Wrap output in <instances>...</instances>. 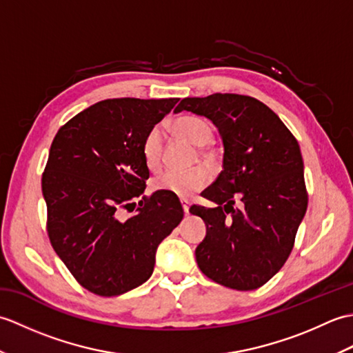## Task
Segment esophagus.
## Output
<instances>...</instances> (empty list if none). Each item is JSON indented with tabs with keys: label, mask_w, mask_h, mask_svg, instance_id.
<instances>
[{
	"label": "esophagus",
	"mask_w": 353,
	"mask_h": 353,
	"mask_svg": "<svg viewBox=\"0 0 353 353\" xmlns=\"http://www.w3.org/2000/svg\"><path fill=\"white\" fill-rule=\"evenodd\" d=\"M181 203H182V208H183V212L185 214H190V201L186 200V199H182Z\"/></svg>",
	"instance_id": "34e87169"
}]
</instances>
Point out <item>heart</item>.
<instances>
[{"label":"heart","instance_id":"b5f03b06","mask_svg":"<svg viewBox=\"0 0 353 353\" xmlns=\"http://www.w3.org/2000/svg\"><path fill=\"white\" fill-rule=\"evenodd\" d=\"M172 129L179 137L190 141L196 147H205L212 139V129L205 119L194 115L177 118ZM142 159L150 171H159L162 167V132L159 127L150 130L141 145ZM211 181V174L205 167H196L188 171H167L153 181L156 191L170 192L177 197H188L192 192L203 190Z\"/></svg>","mask_w":353,"mask_h":353}]
</instances>
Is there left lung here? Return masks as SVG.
Instances as JSON below:
<instances>
[{
    "instance_id": "8db88e82",
    "label": "left lung",
    "mask_w": 353,
    "mask_h": 353,
    "mask_svg": "<svg viewBox=\"0 0 353 353\" xmlns=\"http://www.w3.org/2000/svg\"><path fill=\"white\" fill-rule=\"evenodd\" d=\"M211 119L223 139V171L201 192L215 208L191 206L206 224L196 249L209 279L256 290L279 272L308 206L301 147L274 112L256 99L212 94L183 99L174 112ZM241 208H234V200Z\"/></svg>"
}]
</instances>
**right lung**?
<instances>
[{"label":"right lung","mask_w":353,"mask_h":353,"mask_svg":"<svg viewBox=\"0 0 353 353\" xmlns=\"http://www.w3.org/2000/svg\"><path fill=\"white\" fill-rule=\"evenodd\" d=\"M179 99L103 100L59 129L42 174L52 249L94 294L119 296L153 273L156 250L183 219L177 196L141 197L145 134ZM134 212L127 216L123 211Z\"/></svg>","instance_id":"add662e5"}]
</instances>
